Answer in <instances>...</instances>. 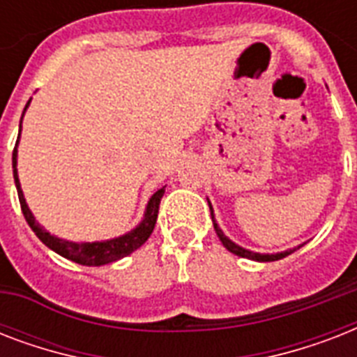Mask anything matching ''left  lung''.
<instances>
[{
    "mask_svg": "<svg viewBox=\"0 0 357 357\" xmlns=\"http://www.w3.org/2000/svg\"><path fill=\"white\" fill-rule=\"evenodd\" d=\"M209 209H211V218H213V226H215V231H217L218 238H220V243L226 246V248L231 252V254L238 255V257H246V259H254V261H263V263H266V261H278V259H283V257H287L289 254H293L294 250H285V252H280V254H257V252H252V250H246L243 248V246H238V244H235L234 241H229L226 235H224V231L220 228H218L217 220H215V215H213V207L211 204H209ZM300 248V246H298Z\"/></svg>",
    "mask_w": 357,
    "mask_h": 357,
    "instance_id": "8db88e82",
    "label": "left lung"
}]
</instances>
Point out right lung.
I'll use <instances>...</instances> for the list:
<instances>
[{
    "label": "right lung",
    "instance_id": "1",
    "mask_svg": "<svg viewBox=\"0 0 357 357\" xmlns=\"http://www.w3.org/2000/svg\"><path fill=\"white\" fill-rule=\"evenodd\" d=\"M31 102V100H29ZM29 102L25 105V109L29 107ZM24 109V113H25ZM24 113H22V119H24ZM20 131H22V120H20ZM20 140V133H18ZM18 140H16V146H18ZM16 157H18V151L14 148L13 151V172H14V183H16V190H18L20 206H22V213H24L25 220L29 224V228L35 231V235L40 238L42 243L46 244L47 248H52L53 252H57L59 255H63L66 259L75 261L79 265L86 266H100L107 265V263H113V261H119L126 255H129L131 252H135L137 248H140L142 244L148 241V237L151 235L153 228H155L157 222V213H159V204H161V198L165 195V187L159 189L155 195L151 196L148 206H146L144 218L142 222L133 228L128 234L120 235V237L109 238V241H98V243H72V241H64V238H59L55 235H50L46 229L42 228L40 224L36 222L33 213L25 204L24 192H22V187H20L18 179V168H16Z\"/></svg>",
    "mask_w": 357,
    "mask_h": 357
}]
</instances>
